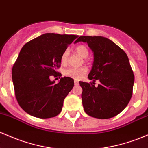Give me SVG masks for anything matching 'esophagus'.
<instances>
[{
    "instance_id": "esophagus-1",
    "label": "esophagus",
    "mask_w": 148,
    "mask_h": 148,
    "mask_svg": "<svg viewBox=\"0 0 148 148\" xmlns=\"http://www.w3.org/2000/svg\"><path fill=\"white\" fill-rule=\"evenodd\" d=\"M79 82H78V81H77V80H74V84H75V86H78L79 85Z\"/></svg>"
}]
</instances>
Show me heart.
Returning <instances> with one entry per match:
<instances>
[{
	"label": "heart",
	"instance_id": "obj_1",
	"mask_svg": "<svg viewBox=\"0 0 148 148\" xmlns=\"http://www.w3.org/2000/svg\"><path fill=\"white\" fill-rule=\"evenodd\" d=\"M76 52L82 56V58H86L88 56V50L87 47L84 45H79L78 46L76 47L75 48ZM68 57H69V51L67 50H64L60 58V62L62 65L66 64L68 60ZM88 69L86 66H82V67L79 68H73L70 67L68 69H65L64 71V74L66 77L72 78L74 79H82V78L86 74Z\"/></svg>",
	"mask_w": 148,
	"mask_h": 148
}]
</instances>
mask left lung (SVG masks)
<instances>
[{"instance_id": "8db88e82", "label": "left lung", "mask_w": 148, "mask_h": 148, "mask_svg": "<svg viewBox=\"0 0 148 148\" xmlns=\"http://www.w3.org/2000/svg\"><path fill=\"white\" fill-rule=\"evenodd\" d=\"M87 43L94 61L88 79L95 83L80 82L85 112L92 117L105 119L122 112L132 96L134 74L126 53L113 41L103 36H80L75 43Z\"/></svg>"}]
</instances>
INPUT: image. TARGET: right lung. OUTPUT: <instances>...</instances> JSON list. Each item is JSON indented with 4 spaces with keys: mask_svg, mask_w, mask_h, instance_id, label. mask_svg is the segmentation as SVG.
<instances>
[{
    "mask_svg": "<svg viewBox=\"0 0 148 148\" xmlns=\"http://www.w3.org/2000/svg\"><path fill=\"white\" fill-rule=\"evenodd\" d=\"M76 35L47 33L27 42L20 50L12 69L14 94L19 106L40 119L56 116L74 86L71 78L62 77L56 84L51 76H62L56 69L60 58Z\"/></svg>",
    "mask_w": 148,
    "mask_h": 148,
    "instance_id": "add662e5",
    "label": "right lung"
}]
</instances>
